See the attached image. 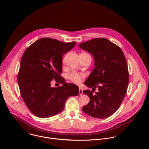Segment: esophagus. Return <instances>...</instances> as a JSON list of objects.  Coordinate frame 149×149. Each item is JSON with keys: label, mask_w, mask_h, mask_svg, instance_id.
Listing matches in <instances>:
<instances>
[{"label": "esophagus", "mask_w": 149, "mask_h": 149, "mask_svg": "<svg viewBox=\"0 0 149 149\" xmlns=\"http://www.w3.org/2000/svg\"><path fill=\"white\" fill-rule=\"evenodd\" d=\"M83 89H82L81 88H79V95H80V96L83 95Z\"/></svg>", "instance_id": "obj_1"}]
</instances>
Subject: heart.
<instances>
[{
  "mask_svg": "<svg viewBox=\"0 0 149 149\" xmlns=\"http://www.w3.org/2000/svg\"><path fill=\"white\" fill-rule=\"evenodd\" d=\"M86 54V53H83ZM83 77V75H80L76 72H73L70 74L68 76L69 79L73 83L75 84H79L81 81V79Z\"/></svg>",
  "mask_w": 149,
  "mask_h": 149,
  "instance_id": "1",
  "label": "heart"
}]
</instances>
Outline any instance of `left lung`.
<instances>
[{
  "label": "left lung",
  "instance_id": "left-lung-1",
  "mask_svg": "<svg viewBox=\"0 0 149 149\" xmlns=\"http://www.w3.org/2000/svg\"><path fill=\"white\" fill-rule=\"evenodd\" d=\"M79 47L94 58L95 68L84 84L98 89L94 95L89 90L83 91L90 100L82 109L93 118H108L119 108L127 92L129 74L125 55L119 46L106 38L93 39Z\"/></svg>",
  "mask_w": 149,
  "mask_h": 149
}]
</instances>
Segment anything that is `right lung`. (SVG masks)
I'll list each match as a JSON object with an SVG mask.
<instances>
[{"label": "right lung", "instance_id": "add662e5", "mask_svg": "<svg viewBox=\"0 0 149 149\" xmlns=\"http://www.w3.org/2000/svg\"><path fill=\"white\" fill-rule=\"evenodd\" d=\"M76 43L43 38L24 51L18 83L24 103L36 116L46 118L59 113L69 97L79 94L77 85L65 83V79L60 75L63 70V54ZM53 79L62 85L52 87L50 83Z\"/></svg>", "mask_w": 149, "mask_h": 149}]
</instances>
